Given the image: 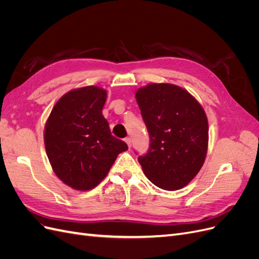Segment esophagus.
Instances as JSON below:
<instances>
[{
  "instance_id": "1",
  "label": "esophagus",
  "mask_w": 259,
  "mask_h": 259,
  "mask_svg": "<svg viewBox=\"0 0 259 259\" xmlns=\"http://www.w3.org/2000/svg\"><path fill=\"white\" fill-rule=\"evenodd\" d=\"M124 140H125V143H126V144H127L128 148L131 149V147H132V144H131V138H128V137H127V138H125Z\"/></svg>"
}]
</instances>
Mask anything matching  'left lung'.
I'll use <instances>...</instances> for the list:
<instances>
[{
  "label": "left lung",
  "instance_id": "8db88e82",
  "mask_svg": "<svg viewBox=\"0 0 259 259\" xmlns=\"http://www.w3.org/2000/svg\"><path fill=\"white\" fill-rule=\"evenodd\" d=\"M135 97L150 136V146L138 162L147 178L161 189H182L197 176L205 161L208 122L191 94L169 83H151Z\"/></svg>",
  "mask_w": 259,
  "mask_h": 259
}]
</instances>
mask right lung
I'll list each match as a JSON object with an SVG mask.
<instances>
[{"label":"right lung","mask_w":259,"mask_h":259,"mask_svg":"<svg viewBox=\"0 0 259 259\" xmlns=\"http://www.w3.org/2000/svg\"><path fill=\"white\" fill-rule=\"evenodd\" d=\"M107 91L84 86L62 95L44 127L54 173L72 189L88 191L103 180L127 145L111 135L103 115Z\"/></svg>","instance_id":"add662e5"}]
</instances>
